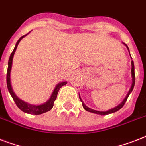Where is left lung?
<instances>
[{"mask_svg":"<svg viewBox=\"0 0 146 146\" xmlns=\"http://www.w3.org/2000/svg\"><path fill=\"white\" fill-rule=\"evenodd\" d=\"M123 44H124L125 46L127 47V50H128V51H129V48H128V46H127V44H125V43H123ZM129 55H130V54H129ZM130 57H131V55H130ZM131 59H132V57H131ZM131 65H132V69H131L132 86H131V87H130V89H129V92H128V93H127V96L125 97V98L123 100L122 102H121L120 104H119L117 106L114 107V108H113L109 109V110H108V111H96V110L92 109V108H89L88 106H86V105L85 104L84 102H82V98H81V97H80V94H79V97H80V101L82 102V107H83V108H84L86 111H89V112H91V113H96V114H99V115H107V114L113 113H114V112H117V111H119L120 108H122V107L124 105L125 102H127V98H128V97H129V94L132 92V91H133V88H134V86H135V68H134L133 60H132V61H131Z\"/></svg>","mask_w":146,"mask_h":146,"instance_id":"1","label":"left lung"}]
</instances>
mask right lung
Wrapping results in <instances>:
<instances>
[{
    "instance_id": "1",
    "label": "right lung",
    "mask_w": 146,
    "mask_h": 146,
    "mask_svg": "<svg viewBox=\"0 0 146 146\" xmlns=\"http://www.w3.org/2000/svg\"><path fill=\"white\" fill-rule=\"evenodd\" d=\"M28 34H26V35L22 36V37L17 41V44L15 45L14 49H13V52L11 53V54H10V58H9V61H8V68L7 73V86L8 91L10 92V96H12L13 99V101H14L16 104H17V106L22 111H23V112H25V113H26L38 115V114H42V113H45V112H48V111L51 110V108H52L53 106H54V101L56 100V98H57V93H58L60 89L63 86L66 85V83H67V82H66V81H64V82H59V83L55 86L54 89V91H53L50 98H49L46 102L43 103V104H29L28 102H25L23 100L20 99L19 98L17 97V96L14 93V92L13 90L12 86H11V82H10V72H11V68H12L13 58V55H14L15 51L17 50V46H18L19 42H20L25 36H26V35H28Z\"/></svg>"
}]
</instances>
